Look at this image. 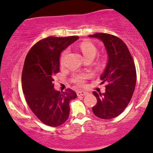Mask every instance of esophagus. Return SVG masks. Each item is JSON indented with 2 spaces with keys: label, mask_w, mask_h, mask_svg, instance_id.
Masks as SVG:
<instances>
[{
  "label": "esophagus",
  "mask_w": 153,
  "mask_h": 153,
  "mask_svg": "<svg viewBox=\"0 0 153 153\" xmlns=\"http://www.w3.org/2000/svg\"><path fill=\"white\" fill-rule=\"evenodd\" d=\"M88 94H89V92L86 91H78V93H77L78 96H85Z\"/></svg>",
  "instance_id": "obj_1"
}]
</instances>
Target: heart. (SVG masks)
<instances>
[{
    "instance_id": "1",
    "label": "heart",
    "mask_w": 153,
    "mask_h": 153,
    "mask_svg": "<svg viewBox=\"0 0 153 153\" xmlns=\"http://www.w3.org/2000/svg\"><path fill=\"white\" fill-rule=\"evenodd\" d=\"M81 52L83 53V55L84 56V58L90 57V56H95L96 53H97V48H95V46L93 44L90 42H83L81 43ZM67 53H68V50H66L62 53V57H61V64H64V59L65 57L67 56ZM87 78V75H78L76 76H75L74 78V81L76 83L79 85H83L84 83L85 79Z\"/></svg>"
}]
</instances>
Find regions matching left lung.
Returning <instances> with one entry per match:
<instances>
[{
	"label": "left lung",
	"mask_w": 153,
	"mask_h": 153,
	"mask_svg": "<svg viewBox=\"0 0 153 153\" xmlns=\"http://www.w3.org/2000/svg\"><path fill=\"white\" fill-rule=\"evenodd\" d=\"M89 37L101 40L105 46L108 62L100 79L106 82L104 93L93 94L97 102L92 108L96 117L111 120L125 110L131 100L136 83V71L133 59L124 42L114 35L97 33Z\"/></svg>",
	"instance_id": "8db88e82"
}]
</instances>
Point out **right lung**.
I'll list each match as a JSON object with an SVG mask.
<instances>
[{
  "label": "right lung",
  "instance_id": "obj_1",
  "mask_svg": "<svg viewBox=\"0 0 153 153\" xmlns=\"http://www.w3.org/2000/svg\"><path fill=\"white\" fill-rule=\"evenodd\" d=\"M76 36H49L39 41L25 57L22 73V87L25 100L36 117L51 127L60 126L70 114V102L77 97L71 89H54L53 76L60 70V55L78 40Z\"/></svg>",
  "mask_w": 153,
  "mask_h": 153
}]
</instances>
